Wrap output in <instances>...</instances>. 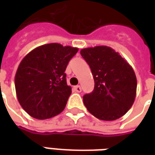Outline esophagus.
Returning a JSON list of instances; mask_svg holds the SVG:
<instances>
[{
	"mask_svg": "<svg viewBox=\"0 0 155 155\" xmlns=\"http://www.w3.org/2000/svg\"><path fill=\"white\" fill-rule=\"evenodd\" d=\"M74 91H75V92H77V93H80V92H81V87L80 86V85L74 86Z\"/></svg>",
	"mask_w": 155,
	"mask_h": 155,
	"instance_id": "34e87169",
	"label": "esophagus"
}]
</instances>
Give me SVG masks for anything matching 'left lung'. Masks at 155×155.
Wrapping results in <instances>:
<instances>
[{"mask_svg":"<svg viewBox=\"0 0 155 155\" xmlns=\"http://www.w3.org/2000/svg\"><path fill=\"white\" fill-rule=\"evenodd\" d=\"M81 54L90 65L94 81V91L83 96L89 112L106 121L124 115L136 96L137 80L132 66L105 45L84 48Z\"/></svg>","mask_w":155,"mask_h":155,"instance_id":"1","label":"left lung"}]
</instances>
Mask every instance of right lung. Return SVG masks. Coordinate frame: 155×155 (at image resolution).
<instances>
[{
  "label": "right lung",
  "instance_id": "obj_1",
  "mask_svg": "<svg viewBox=\"0 0 155 155\" xmlns=\"http://www.w3.org/2000/svg\"><path fill=\"white\" fill-rule=\"evenodd\" d=\"M78 50L51 43L35 48L22 59L15 73V92L29 115L45 120L64 110L71 94L64 71Z\"/></svg>",
  "mask_w": 155,
  "mask_h": 155
}]
</instances>
